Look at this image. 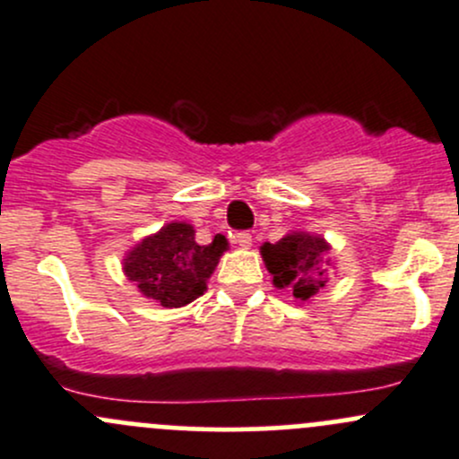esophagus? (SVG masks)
<instances>
[{
  "label": "esophagus",
  "mask_w": 459,
  "mask_h": 459,
  "mask_svg": "<svg viewBox=\"0 0 459 459\" xmlns=\"http://www.w3.org/2000/svg\"><path fill=\"white\" fill-rule=\"evenodd\" d=\"M233 239H235V244H239L242 248H248L253 242V235L248 233V230H238V233L233 235Z\"/></svg>",
  "instance_id": "esophagus-1"
}]
</instances>
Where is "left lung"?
Instances as JSON below:
<instances>
[{
  "label": "left lung",
  "mask_w": 459,
  "mask_h": 459,
  "mask_svg": "<svg viewBox=\"0 0 459 459\" xmlns=\"http://www.w3.org/2000/svg\"><path fill=\"white\" fill-rule=\"evenodd\" d=\"M326 242L313 235L293 233L275 244H264L262 257L273 284L277 289H289L295 299L307 302L324 286V266H326Z\"/></svg>",
  "instance_id": "1"
}]
</instances>
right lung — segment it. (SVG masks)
<instances>
[{
	"label": "right lung",
	"mask_w": 459,
	"mask_h": 459,
	"mask_svg": "<svg viewBox=\"0 0 459 459\" xmlns=\"http://www.w3.org/2000/svg\"><path fill=\"white\" fill-rule=\"evenodd\" d=\"M224 251V235H215L211 244L200 247L191 224L173 221L128 253L124 273L146 298L178 308L204 295L206 280Z\"/></svg>",
	"instance_id": "right-lung-1"
}]
</instances>
